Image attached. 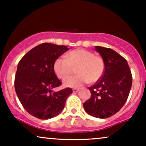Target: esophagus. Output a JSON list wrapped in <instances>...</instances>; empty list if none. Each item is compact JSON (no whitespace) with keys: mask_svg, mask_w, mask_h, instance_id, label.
I'll return each instance as SVG.
<instances>
[{"mask_svg":"<svg viewBox=\"0 0 146 146\" xmlns=\"http://www.w3.org/2000/svg\"><path fill=\"white\" fill-rule=\"evenodd\" d=\"M78 90H79V88H73V93H77Z\"/></svg>","mask_w":146,"mask_h":146,"instance_id":"obj_1","label":"esophagus"}]
</instances>
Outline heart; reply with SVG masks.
<instances>
[{
  "mask_svg": "<svg viewBox=\"0 0 146 146\" xmlns=\"http://www.w3.org/2000/svg\"><path fill=\"white\" fill-rule=\"evenodd\" d=\"M66 58H59L53 63V71L58 78L65 80L76 68L75 76L66 79L64 84L67 87L78 88L88 82L94 83L101 78L105 70V63L101 57L93 52L78 48L68 52Z\"/></svg>",
  "mask_w": 146,
  "mask_h": 146,
  "instance_id": "b5f03b06",
  "label": "heart"
}]
</instances>
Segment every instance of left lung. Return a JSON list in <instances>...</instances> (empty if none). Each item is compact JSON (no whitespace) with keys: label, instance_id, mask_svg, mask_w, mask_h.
I'll return each instance as SVG.
<instances>
[{"label":"left lung","instance_id":"obj_1","mask_svg":"<svg viewBox=\"0 0 146 146\" xmlns=\"http://www.w3.org/2000/svg\"><path fill=\"white\" fill-rule=\"evenodd\" d=\"M105 63L104 74L88 88L90 98L83 104L88 115L98 118L111 117L125 104L132 86V78L124 58L110 48L95 46Z\"/></svg>","mask_w":146,"mask_h":146}]
</instances>
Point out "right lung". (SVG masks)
I'll use <instances>...</instances> for the list:
<instances>
[{
    "label": "right lung",
    "mask_w": 146,
    "mask_h": 146,
    "mask_svg": "<svg viewBox=\"0 0 146 146\" xmlns=\"http://www.w3.org/2000/svg\"><path fill=\"white\" fill-rule=\"evenodd\" d=\"M68 50L64 45L42 43L30 50L18 62L15 90L23 108L30 115L47 119L62 111L73 90L71 88L52 90L62 84L53 71V63Z\"/></svg>",
    "instance_id": "right-lung-1"
}]
</instances>
